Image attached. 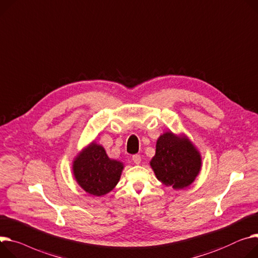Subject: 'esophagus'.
<instances>
[{"instance_id":"34e87169","label":"esophagus","mask_w":258,"mask_h":258,"mask_svg":"<svg viewBox=\"0 0 258 258\" xmlns=\"http://www.w3.org/2000/svg\"><path fill=\"white\" fill-rule=\"evenodd\" d=\"M132 160L135 164H140L142 162V158L140 155H133L132 156Z\"/></svg>"}]
</instances>
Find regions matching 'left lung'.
Returning a JSON list of instances; mask_svg holds the SVG:
<instances>
[{
    "instance_id": "obj_1",
    "label": "left lung",
    "mask_w": 258,
    "mask_h": 258,
    "mask_svg": "<svg viewBox=\"0 0 258 258\" xmlns=\"http://www.w3.org/2000/svg\"><path fill=\"white\" fill-rule=\"evenodd\" d=\"M150 165L162 184L183 189L190 186L200 173L202 156L188 137L170 131L158 138Z\"/></svg>"
}]
</instances>
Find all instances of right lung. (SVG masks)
I'll use <instances>...</instances> for the list:
<instances>
[{
    "label": "right lung",
    "instance_id": "1",
    "mask_svg": "<svg viewBox=\"0 0 258 258\" xmlns=\"http://www.w3.org/2000/svg\"><path fill=\"white\" fill-rule=\"evenodd\" d=\"M123 168L122 162L110 159L104 148L95 143L79 153L72 165L77 184L94 196L110 192L120 181Z\"/></svg>",
    "mask_w": 258,
    "mask_h": 258
}]
</instances>
